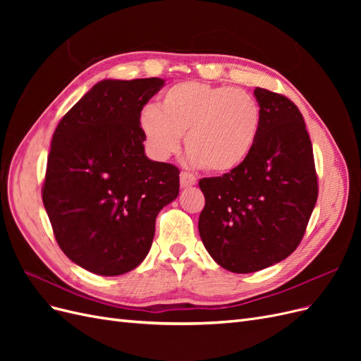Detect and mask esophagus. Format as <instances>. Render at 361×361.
Masks as SVG:
<instances>
[{"instance_id":"1","label":"esophagus","mask_w":361,"mask_h":361,"mask_svg":"<svg viewBox=\"0 0 361 361\" xmlns=\"http://www.w3.org/2000/svg\"><path fill=\"white\" fill-rule=\"evenodd\" d=\"M179 178H180V187L182 188L192 187V185H195V182H197V179H195L194 174H191L188 171H182Z\"/></svg>"}]
</instances>
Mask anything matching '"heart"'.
Returning <instances> with one entry per match:
<instances>
[{"label":"heart","mask_w":361,"mask_h":361,"mask_svg":"<svg viewBox=\"0 0 361 361\" xmlns=\"http://www.w3.org/2000/svg\"><path fill=\"white\" fill-rule=\"evenodd\" d=\"M138 126L154 158L176 155L185 135L192 164L224 174L241 167L253 152L262 108L247 90L188 80L164 92L158 106L141 108Z\"/></svg>","instance_id":"obj_1"}]
</instances>
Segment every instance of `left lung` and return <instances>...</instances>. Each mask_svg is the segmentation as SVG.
<instances>
[{
    "instance_id": "8db88e82",
    "label": "left lung",
    "mask_w": 361,
    "mask_h": 361,
    "mask_svg": "<svg viewBox=\"0 0 361 361\" xmlns=\"http://www.w3.org/2000/svg\"><path fill=\"white\" fill-rule=\"evenodd\" d=\"M255 96L262 126L251 155L236 170L199 182L202 241L218 265L238 274L292 255L318 200L313 147L298 106L260 87Z\"/></svg>"
}]
</instances>
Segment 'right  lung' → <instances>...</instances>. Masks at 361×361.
I'll list each match as a JSON object with an SVG mask.
<instances>
[{
    "label": "right lung",
    "mask_w": 361,
    "mask_h": 361,
    "mask_svg": "<svg viewBox=\"0 0 361 361\" xmlns=\"http://www.w3.org/2000/svg\"><path fill=\"white\" fill-rule=\"evenodd\" d=\"M161 78L97 82L52 135L42 199L61 251L99 276L147 256L155 220L179 194V169L145 155L141 108Z\"/></svg>",
    "instance_id": "1"
}]
</instances>
